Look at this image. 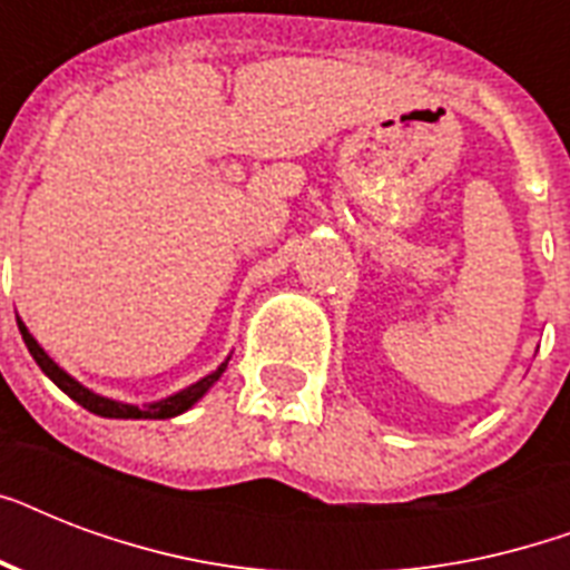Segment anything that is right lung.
Masks as SVG:
<instances>
[{
	"label": "right lung",
	"instance_id": "1",
	"mask_svg": "<svg viewBox=\"0 0 570 570\" xmlns=\"http://www.w3.org/2000/svg\"><path fill=\"white\" fill-rule=\"evenodd\" d=\"M17 325H20V334H22V343H26V348H29V355L35 357V364L43 370V373L49 375V379L56 381L58 387L65 390L67 396L73 399V402H79L82 407H88L91 414H100V416H115V420H168V416H177L183 414V411H189L191 405H195L197 399L204 396L206 390L213 387L215 381H218V375L224 373L222 364L218 370H215L213 375H206V379H200L197 384H191V387L180 390V393H174V396L163 399V402H156V405H147V407H138V405H124V402H111V399H102L97 396V393H91L88 387H82L79 381H73L70 375L65 373V370H58V364L52 361V357L43 352V348L38 346V340L31 337L29 331H26V325H22L20 320H17Z\"/></svg>",
	"mask_w": 570,
	"mask_h": 570
}]
</instances>
